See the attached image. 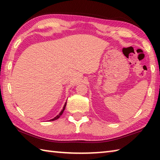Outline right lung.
<instances>
[{"label":"right lung","instance_id":"1","mask_svg":"<svg viewBox=\"0 0 160 160\" xmlns=\"http://www.w3.org/2000/svg\"><path fill=\"white\" fill-rule=\"evenodd\" d=\"M66 104H65V105H64V107H63V109H62V111H61V112H60V113H59L58 115L56 116L55 118H52V119H51L50 121H54V120H57V119H58L59 117H60V116L62 115V113H63V111H64V109H65V108H66Z\"/></svg>","mask_w":160,"mask_h":160}]
</instances>
